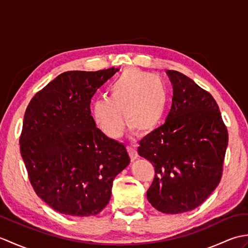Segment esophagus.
<instances>
[{
	"label": "esophagus",
	"mask_w": 248,
	"mask_h": 248,
	"mask_svg": "<svg viewBox=\"0 0 248 248\" xmlns=\"http://www.w3.org/2000/svg\"><path fill=\"white\" fill-rule=\"evenodd\" d=\"M127 149H128V152H129V155H130V157H131V160L132 161H135L136 159H138L139 157V154H138V150H136V148L134 146H128L127 147Z\"/></svg>",
	"instance_id": "obj_1"
}]
</instances>
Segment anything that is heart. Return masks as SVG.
Returning a JSON list of instances; mask_svg holds the SVG:
<instances>
[{
  "label": "heart",
  "mask_w": 248,
  "mask_h": 248,
  "mask_svg": "<svg viewBox=\"0 0 248 248\" xmlns=\"http://www.w3.org/2000/svg\"><path fill=\"white\" fill-rule=\"evenodd\" d=\"M167 105L165 87L159 78L149 72L129 68L108 88V98H99L92 105L94 124L109 139L123 134L125 123L130 129L146 134L163 119Z\"/></svg>",
  "instance_id": "b5f03b06"
}]
</instances>
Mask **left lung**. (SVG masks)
Returning <instances> with one entry per match:
<instances>
[{"label":"left lung","mask_w":248,"mask_h":248,"mask_svg":"<svg viewBox=\"0 0 248 248\" xmlns=\"http://www.w3.org/2000/svg\"><path fill=\"white\" fill-rule=\"evenodd\" d=\"M166 73L173 88L170 110L138 151L155 166L148 202L162 213L178 214L197 208L218 186L228 131L211 93L181 72Z\"/></svg>","instance_id":"obj_1"}]
</instances>
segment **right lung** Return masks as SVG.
Listing matches in <instances>:
<instances>
[{
  "mask_svg": "<svg viewBox=\"0 0 248 248\" xmlns=\"http://www.w3.org/2000/svg\"><path fill=\"white\" fill-rule=\"evenodd\" d=\"M118 70L62 73L26 108L21 155L36 194L62 214L101 212L115 177L130 163L125 146L108 138L91 115L93 96Z\"/></svg>",
  "mask_w": 248,
  "mask_h": 248,
  "instance_id": "right-lung-1",
  "label": "right lung"
}]
</instances>
